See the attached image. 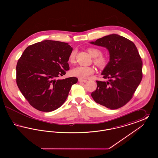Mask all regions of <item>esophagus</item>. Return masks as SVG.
Masks as SVG:
<instances>
[{
  "label": "esophagus",
  "mask_w": 158,
  "mask_h": 158,
  "mask_svg": "<svg viewBox=\"0 0 158 158\" xmlns=\"http://www.w3.org/2000/svg\"><path fill=\"white\" fill-rule=\"evenodd\" d=\"M79 81L81 82H86L87 81V80L82 79H79Z\"/></svg>",
  "instance_id": "esophagus-1"
}]
</instances>
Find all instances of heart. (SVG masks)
Instances as JSON below:
<instances>
[{"label": "heart", "mask_w": 158, "mask_h": 158, "mask_svg": "<svg viewBox=\"0 0 158 158\" xmlns=\"http://www.w3.org/2000/svg\"><path fill=\"white\" fill-rule=\"evenodd\" d=\"M88 52L94 57L93 61L94 64L99 69H105L110 63V59L104 55H102V52L101 49L97 47H89L88 48ZM76 50H73L69 55L68 61L70 63H74L75 62ZM95 70L91 66H77L73 68L70 73L73 76L84 79L94 74Z\"/></svg>", "instance_id": "1"}]
</instances>
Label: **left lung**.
Returning <instances> with one entry per match:
<instances>
[{
	"label": "left lung",
	"instance_id": "1",
	"mask_svg": "<svg viewBox=\"0 0 158 158\" xmlns=\"http://www.w3.org/2000/svg\"><path fill=\"white\" fill-rule=\"evenodd\" d=\"M90 43L105 47L110 54V63L101 73L109 81H97V89L91 96L100 105L111 110L118 109L131 99L142 79V58L131 41L117 34Z\"/></svg>",
	"mask_w": 158,
	"mask_h": 158
}]
</instances>
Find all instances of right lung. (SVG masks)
Here are the masks:
<instances>
[{"instance_id": "add662e5", "label": "right lung", "mask_w": 158, "mask_h": 158, "mask_svg": "<svg viewBox=\"0 0 158 158\" xmlns=\"http://www.w3.org/2000/svg\"><path fill=\"white\" fill-rule=\"evenodd\" d=\"M73 50L68 43L44 40L28 46L16 64V84L34 108L50 112L68 98L77 78L56 79L69 70L68 57Z\"/></svg>"}]
</instances>
